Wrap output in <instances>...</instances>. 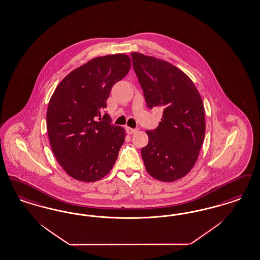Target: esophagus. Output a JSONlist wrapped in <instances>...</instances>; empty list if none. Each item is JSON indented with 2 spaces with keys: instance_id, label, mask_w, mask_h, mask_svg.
<instances>
[{
  "instance_id": "34e87169",
  "label": "esophagus",
  "mask_w": 260,
  "mask_h": 260,
  "mask_svg": "<svg viewBox=\"0 0 260 260\" xmlns=\"http://www.w3.org/2000/svg\"><path fill=\"white\" fill-rule=\"evenodd\" d=\"M125 131H126V133H127L128 135H133V134H135L138 129H137V128H132V127H129V126H126V127H125Z\"/></svg>"
}]
</instances>
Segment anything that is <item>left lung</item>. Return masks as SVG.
<instances>
[{
    "mask_svg": "<svg viewBox=\"0 0 260 260\" xmlns=\"http://www.w3.org/2000/svg\"><path fill=\"white\" fill-rule=\"evenodd\" d=\"M133 66L149 108L162 110L161 122L146 131L149 142L141 149L147 172L174 182L191 170L205 135L204 105L187 74L170 62L133 52Z\"/></svg>",
    "mask_w": 260,
    "mask_h": 260,
    "instance_id": "8db88e82",
    "label": "left lung"
}]
</instances>
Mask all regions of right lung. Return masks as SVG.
Here are the masks:
<instances>
[{
  "label": "right lung",
  "instance_id": "obj_1",
  "mask_svg": "<svg viewBox=\"0 0 260 260\" xmlns=\"http://www.w3.org/2000/svg\"><path fill=\"white\" fill-rule=\"evenodd\" d=\"M125 54L96 57L69 73L55 89L46 113L53 154L74 179L94 182L107 175L125 142V131L101 112L111 88L131 69Z\"/></svg>",
  "mask_w": 260,
  "mask_h": 260
}]
</instances>
